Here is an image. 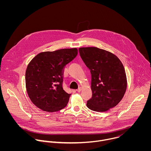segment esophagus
<instances>
[{"label": "esophagus", "mask_w": 151, "mask_h": 151, "mask_svg": "<svg viewBox=\"0 0 151 151\" xmlns=\"http://www.w3.org/2000/svg\"><path fill=\"white\" fill-rule=\"evenodd\" d=\"M81 90H82V88H81V87H79V88H78L76 91L77 92H81Z\"/></svg>", "instance_id": "34e87169"}]
</instances>
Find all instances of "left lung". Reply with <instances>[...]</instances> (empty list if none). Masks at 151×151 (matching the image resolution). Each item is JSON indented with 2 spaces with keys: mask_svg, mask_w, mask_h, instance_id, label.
<instances>
[{
  "mask_svg": "<svg viewBox=\"0 0 151 151\" xmlns=\"http://www.w3.org/2000/svg\"><path fill=\"white\" fill-rule=\"evenodd\" d=\"M80 56L91 75L92 97L88 108L106 112L116 106L126 91L127 81L124 66L114 54L97 47L79 48Z\"/></svg>",
  "mask_w": 151,
  "mask_h": 151,
  "instance_id": "8db88e82",
  "label": "left lung"
}]
</instances>
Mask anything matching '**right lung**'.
Wrapping results in <instances>:
<instances>
[{"instance_id": "1", "label": "right lung", "mask_w": 151, "mask_h": 151, "mask_svg": "<svg viewBox=\"0 0 151 151\" xmlns=\"http://www.w3.org/2000/svg\"><path fill=\"white\" fill-rule=\"evenodd\" d=\"M77 54L76 48L42 52L29 63L26 71V90L38 108L54 112L67 106L71 94L63 88V69Z\"/></svg>"}]
</instances>
